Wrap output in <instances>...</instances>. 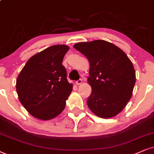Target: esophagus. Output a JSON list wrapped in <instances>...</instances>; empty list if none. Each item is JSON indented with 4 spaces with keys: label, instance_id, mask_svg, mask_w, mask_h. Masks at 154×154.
Instances as JSON below:
<instances>
[{
    "label": "esophagus",
    "instance_id": "34e87169",
    "mask_svg": "<svg viewBox=\"0 0 154 154\" xmlns=\"http://www.w3.org/2000/svg\"><path fill=\"white\" fill-rule=\"evenodd\" d=\"M75 83H76V85H80L82 83V79H79V80L75 81Z\"/></svg>",
    "mask_w": 154,
    "mask_h": 154
}]
</instances>
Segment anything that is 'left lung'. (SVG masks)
Returning a JSON list of instances; mask_svg holds the SVG:
<instances>
[{"mask_svg":"<svg viewBox=\"0 0 154 154\" xmlns=\"http://www.w3.org/2000/svg\"><path fill=\"white\" fill-rule=\"evenodd\" d=\"M73 47L90 63L88 82L92 91L87 100L88 108L100 118L116 116L132 96L136 83L132 62L119 47L103 40L79 43Z\"/></svg>","mask_w":154,"mask_h":154,"instance_id":"obj_1","label":"left lung"}]
</instances>
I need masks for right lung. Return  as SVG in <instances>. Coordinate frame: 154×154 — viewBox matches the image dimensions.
<instances>
[{
    "label": "right lung",
    "instance_id": "obj_1",
    "mask_svg": "<svg viewBox=\"0 0 154 154\" xmlns=\"http://www.w3.org/2000/svg\"><path fill=\"white\" fill-rule=\"evenodd\" d=\"M69 48L55 45L34 55L16 81L19 100L30 114L41 120L59 115L72 91L67 80L63 57Z\"/></svg>",
    "mask_w": 154,
    "mask_h": 154
}]
</instances>
